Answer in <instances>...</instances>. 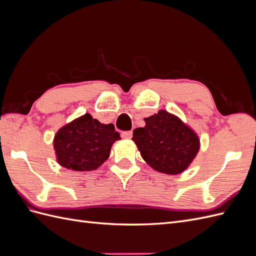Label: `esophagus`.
Masks as SVG:
<instances>
[{
	"instance_id": "34e87169",
	"label": "esophagus",
	"mask_w": 256,
	"mask_h": 256,
	"mask_svg": "<svg viewBox=\"0 0 256 256\" xmlns=\"http://www.w3.org/2000/svg\"><path fill=\"white\" fill-rule=\"evenodd\" d=\"M122 138H132V131H124V132L120 134Z\"/></svg>"
}]
</instances>
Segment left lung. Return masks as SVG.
Masks as SVG:
<instances>
[{"mask_svg":"<svg viewBox=\"0 0 256 256\" xmlns=\"http://www.w3.org/2000/svg\"><path fill=\"white\" fill-rule=\"evenodd\" d=\"M132 140L143 160L154 171L177 175L184 172L200 148L198 134L177 115L160 110L144 118Z\"/></svg>","mask_w":256,"mask_h":256,"instance_id":"8db88e82","label":"left lung"}]
</instances>
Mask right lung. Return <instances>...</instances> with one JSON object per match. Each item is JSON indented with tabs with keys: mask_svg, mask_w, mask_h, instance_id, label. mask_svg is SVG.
Returning <instances> with one entry per match:
<instances>
[{
	"mask_svg": "<svg viewBox=\"0 0 256 256\" xmlns=\"http://www.w3.org/2000/svg\"><path fill=\"white\" fill-rule=\"evenodd\" d=\"M120 140L113 124H102L90 113L60 127L53 138L58 164L76 172L94 171L109 158L112 145Z\"/></svg>",
	"mask_w": 256,
	"mask_h": 256,
	"instance_id": "right-lung-1",
	"label": "right lung"
}]
</instances>
